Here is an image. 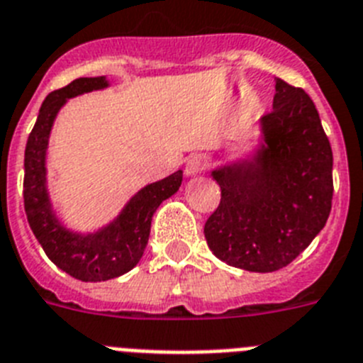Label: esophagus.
I'll return each instance as SVG.
<instances>
[{"label": "esophagus", "instance_id": "esophagus-1", "mask_svg": "<svg viewBox=\"0 0 363 363\" xmlns=\"http://www.w3.org/2000/svg\"><path fill=\"white\" fill-rule=\"evenodd\" d=\"M206 166H208L206 157H201V155L191 157V159H188V162H186V168H184L186 177H199V175H203V173L206 172Z\"/></svg>", "mask_w": 363, "mask_h": 363}]
</instances>
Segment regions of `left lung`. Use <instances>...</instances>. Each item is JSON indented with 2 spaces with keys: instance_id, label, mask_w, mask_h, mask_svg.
<instances>
[{
  "instance_id": "obj_1",
  "label": "left lung",
  "mask_w": 363,
  "mask_h": 363,
  "mask_svg": "<svg viewBox=\"0 0 363 363\" xmlns=\"http://www.w3.org/2000/svg\"><path fill=\"white\" fill-rule=\"evenodd\" d=\"M261 131L263 144L252 159L212 172L220 203L204 238L220 261L274 272L292 263L329 219L333 150L311 96L281 78Z\"/></svg>"
}]
</instances>
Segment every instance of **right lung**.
<instances>
[{"instance_id": "obj_1", "label": "right lung", "mask_w": 363, "mask_h": 363, "mask_svg": "<svg viewBox=\"0 0 363 363\" xmlns=\"http://www.w3.org/2000/svg\"><path fill=\"white\" fill-rule=\"evenodd\" d=\"M106 77L77 78L43 100L25 147L23 203L30 230L52 263L80 281H107L129 272L140 261L150 239L151 217L182 182V172L144 186L115 220L93 234H77L56 217L47 191L45 157L49 135L67 99L107 87Z\"/></svg>"}]
</instances>
